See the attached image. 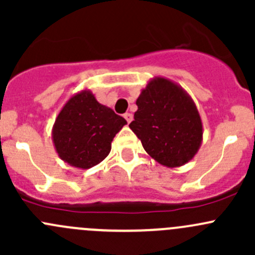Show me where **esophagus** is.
Wrapping results in <instances>:
<instances>
[{
    "label": "esophagus",
    "instance_id": "34e87169",
    "mask_svg": "<svg viewBox=\"0 0 255 255\" xmlns=\"http://www.w3.org/2000/svg\"><path fill=\"white\" fill-rule=\"evenodd\" d=\"M125 118L128 123H130L133 121V115L132 113H125Z\"/></svg>",
    "mask_w": 255,
    "mask_h": 255
}]
</instances>
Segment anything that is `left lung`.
<instances>
[{
	"instance_id": "1",
	"label": "left lung",
	"mask_w": 255,
	"mask_h": 255,
	"mask_svg": "<svg viewBox=\"0 0 255 255\" xmlns=\"http://www.w3.org/2000/svg\"><path fill=\"white\" fill-rule=\"evenodd\" d=\"M135 104L138 110L129 127L154 160L166 168H179L194 159L204 128L194 100L180 85L155 76Z\"/></svg>"
}]
</instances>
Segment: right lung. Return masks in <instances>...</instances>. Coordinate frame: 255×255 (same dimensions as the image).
<instances>
[{"instance_id": "add662e5", "label": "right lung", "mask_w": 255, "mask_h": 255, "mask_svg": "<svg viewBox=\"0 0 255 255\" xmlns=\"http://www.w3.org/2000/svg\"><path fill=\"white\" fill-rule=\"evenodd\" d=\"M125 125V118L100 104L95 95L85 89L73 95L60 110L51 129V139L61 160L85 170L109 155L113 138Z\"/></svg>"}]
</instances>
